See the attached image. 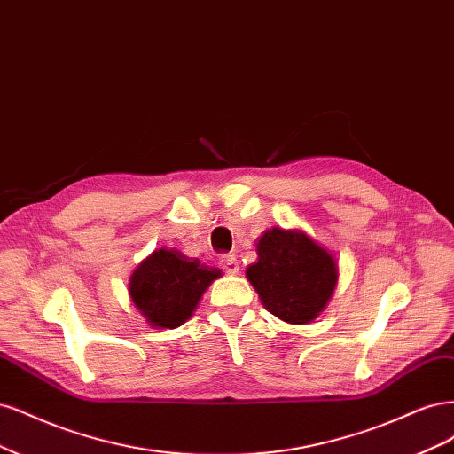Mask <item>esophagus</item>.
I'll list each match as a JSON object with an SVG mask.
<instances>
[{"label": "esophagus", "instance_id": "obj_1", "mask_svg": "<svg viewBox=\"0 0 454 454\" xmlns=\"http://www.w3.org/2000/svg\"><path fill=\"white\" fill-rule=\"evenodd\" d=\"M221 266H223V270L226 271V273H238V270H239V264H238V258L233 256V254H224V256H221Z\"/></svg>", "mask_w": 454, "mask_h": 454}]
</instances>
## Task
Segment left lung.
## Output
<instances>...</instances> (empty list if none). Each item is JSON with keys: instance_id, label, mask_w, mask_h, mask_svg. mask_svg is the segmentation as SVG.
<instances>
[{"instance_id": "8db88e82", "label": "left lung", "mask_w": 454, "mask_h": 454, "mask_svg": "<svg viewBox=\"0 0 454 454\" xmlns=\"http://www.w3.org/2000/svg\"><path fill=\"white\" fill-rule=\"evenodd\" d=\"M258 262L245 275L266 309L288 325H307L326 309L340 279L335 256L298 228H271L256 241Z\"/></svg>"}]
</instances>
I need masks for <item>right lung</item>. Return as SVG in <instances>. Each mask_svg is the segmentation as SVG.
Instances as JSON below:
<instances>
[{"mask_svg": "<svg viewBox=\"0 0 454 454\" xmlns=\"http://www.w3.org/2000/svg\"><path fill=\"white\" fill-rule=\"evenodd\" d=\"M221 275L198 258L162 247L129 275V300L151 328L173 330L194 315L203 292Z\"/></svg>", "mask_w": 454, "mask_h": 454, "instance_id": "add662e5", "label": "right lung"}]
</instances>
